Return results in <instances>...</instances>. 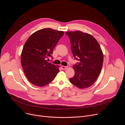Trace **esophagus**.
Here are the masks:
<instances>
[{"label":"esophagus","instance_id":"1","mask_svg":"<svg viewBox=\"0 0 125 125\" xmlns=\"http://www.w3.org/2000/svg\"><path fill=\"white\" fill-rule=\"evenodd\" d=\"M68 68V66H61V68H62L63 70H66V69H67Z\"/></svg>","mask_w":125,"mask_h":125}]
</instances>
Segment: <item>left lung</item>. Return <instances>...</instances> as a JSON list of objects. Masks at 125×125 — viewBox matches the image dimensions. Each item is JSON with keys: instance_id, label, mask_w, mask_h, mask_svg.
Returning a JSON list of instances; mask_svg holds the SVG:
<instances>
[{"instance_id": "1", "label": "left lung", "mask_w": 125, "mask_h": 125, "mask_svg": "<svg viewBox=\"0 0 125 125\" xmlns=\"http://www.w3.org/2000/svg\"><path fill=\"white\" fill-rule=\"evenodd\" d=\"M71 48L75 59L79 63L73 65L74 76L70 82L79 88L91 86L99 75L103 54L97 41L90 34L79 31H67Z\"/></svg>"}]
</instances>
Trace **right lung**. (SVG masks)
<instances>
[{"label": "right lung", "instance_id": "1", "mask_svg": "<svg viewBox=\"0 0 125 125\" xmlns=\"http://www.w3.org/2000/svg\"><path fill=\"white\" fill-rule=\"evenodd\" d=\"M64 34L63 31L50 28L40 30L27 40L22 50L21 62L28 80L43 86L51 82L59 72V66L47 62L53 50Z\"/></svg>", "mask_w": 125, "mask_h": 125}]
</instances>
